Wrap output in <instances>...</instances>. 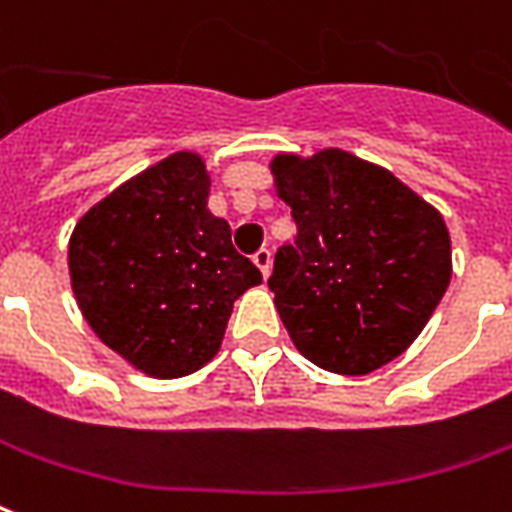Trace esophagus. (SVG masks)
<instances>
[{
	"mask_svg": "<svg viewBox=\"0 0 512 512\" xmlns=\"http://www.w3.org/2000/svg\"><path fill=\"white\" fill-rule=\"evenodd\" d=\"M252 263L260 268L263 280H268V268H271V252H268V249H260V252H255V257H252Z\"/></svg>",
	"mask_w": 512,
	"mask_h": 512,
	"instance_id": "obj_1",
	"label": "esophagus"
}]
</instances>
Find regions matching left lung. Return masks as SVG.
Masks as SVG:
<instances>
[{"mask_svg": "<svg viewBox=\"0 0 512 512\" xmlns=\"http://www.w3.org/2000/svg\"><path fill=\"white\" fill-rule=\"evenodd\" d=\"M268 169L296 221V244L282 246L268 277L293 346L349 377L396 360L452 280L441 213L388 169L343 149L277 155Z\"/></svg>", "mask_w": 512, "mask_h": 512, "instance_id": "left-lung-1", "label": "left lung"}]
</instances>
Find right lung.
<instances>
[{
	"label": "right lung",
	"mask_w": 512,
	"mask_h": 512,
	"mask_svg": "<svg viewBox=\"0 0 512 512\" xmlns=\"http://www.w3.org/2000/svg\"><path fill=\"white\" fill-rule=\"evenodd\" d=\"M210 174L174 152L96 202L71 232V291L96 338L132 368L177 380L210 363L235 299L263 277L207 210Z\"/></svg>",
	"instance_id": "right-lung-1"
}]
</instances>
